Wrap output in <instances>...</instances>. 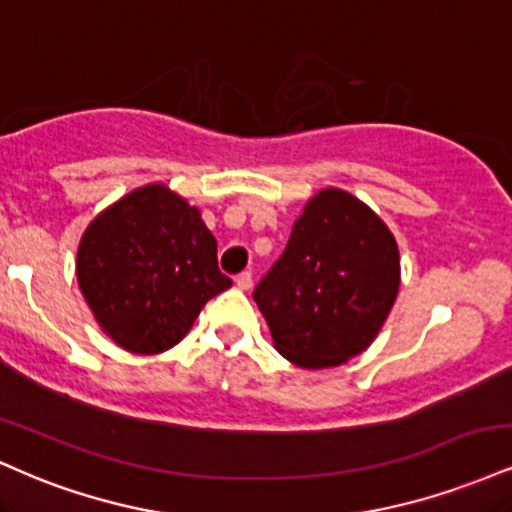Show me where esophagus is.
Listing matches in <instances>:
<instances>
[{"label":"esophagus","mask_w":512,"mask_h":512,"mask_svg":"<svg viewBox=\"0 0 512 512\" xmlns=\"http://www.w3.org/2000/svg\"><path fill=\"white\" fill-rule=\"evenodd\" d=\"M236 286L240 288V291H250V288H252V274L250 272H240L236 276Z\"/></svg>","instance_id":"1"}]
</instances>
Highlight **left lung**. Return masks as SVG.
<instances>
[{"label": "left lung", "instance_id": "1", "mask_svg": "<svg viewBox=\"0 0 512 512\" xmlns=\"http://www.w3.org/2000/svg\"><path fill=\"white\" fill-rule=\"evenodd\" d=\"M400 286L389 226L346 190L307 202L286 250L257 283L274 348L305 369L336 367L369 348Z\"/></svg>", "mask_w": 512, "mask_h": 512}]
</instances>
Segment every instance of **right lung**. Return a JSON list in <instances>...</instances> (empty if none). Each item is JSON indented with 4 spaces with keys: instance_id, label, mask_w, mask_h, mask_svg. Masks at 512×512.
<instances>
[{
    "instance_id": "1",
    "label": "right lung",
    "mask_w": 512,
    "mask_h": 512,
    "mask_svg": "<svg viewBox=\"0 0 512 512\" xmlns=\"http://www.w3.org/2000/svg\"><path fill=\"white\" fill-rule=\"evenodd\" d=\"M76 274L104 334L138 355L176 346L207 300L231 286L200 209L162 183L133 190L92 219Z\"/></svg>"
}]
</instances>
